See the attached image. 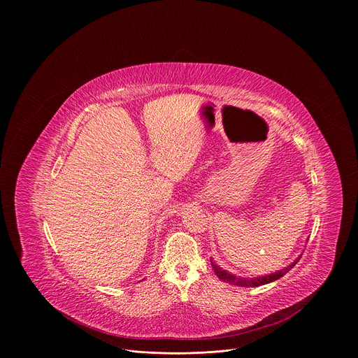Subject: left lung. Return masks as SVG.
<instances>
[{
	"label": "left lung",
	"instance_id": "8db88e82",
	"mask_svg": "<svg viewBox=\"0 0 358 358\" xmlns=\"http://www.w3.org/2000/svg\"><path fill=\"white\" fill-rule=\"evenodd\" d=\"M300 258H301V257H299L294 262H292L290 265H287L286 268H283V269H280V271H278V272H275V273L265 275V276H258V278H241V276H235V275L229 273L228 271H224L222 268H220V266H218L215 262H213V261H211V265H213V269H214L215 275H217L221 280H224V282H227V283H232V285L241 286V287H257V286H262V285L271 283V282L278 280V279H280L282 276H285V275L299 262Z\"/></svg>",
	"mask_w": 358,
	"mask_h": 358
}]
</instances>
